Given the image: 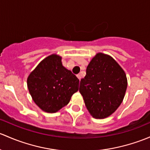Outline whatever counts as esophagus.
Segmentation results:
<instances>
[{
    "label": "esophagus",
    "mask_w": 150,
    "mask_h": 150,
    "mask_svg": "<svg viewBox=\"0 0 150 150\" xmlns=\"http://www.w3.org/2000/svg\"><path fill=\"white\" fill-rule=\"evenodd\" d=\"M77 77H78V79H79L80 80H81V74H78V75H77Z\"/></svg>",
    "instance_id": "34e87169"
}]
</instances>
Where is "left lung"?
Listing matches in <instances>:
<instances>
[{
    "label": "left lung",
    "instance_id": "obj_1",
    "mask_svg": "<svg viewBox=\"0 0 150 150\" xmlns=\"http://www.w3.org/2000/svg\"><path fill=\"white\" fill-rule=\"evenodd\" d=\"M127 88L126 74L111 57L98 53L89 63L79 91L90 113L104 119L119 108Z\"/></svg>",
    "mask_w": 150,
    "mask_h": 150
}]
</instances>
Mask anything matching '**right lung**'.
<instances>
[{"label":"right lung","mask_w":150,"mask_h":150,"mask_svg":"<svg viewBox=\"0 0 150 150\" xmlns=\"http://www.w3.org/2000/svg\"><path fill=\"white\" fill-rule=\"evenodd\" d=\"M27 86L33 100L48 113H55L68 104L78 91L79 79L62 66L61 57L50 55L29 75Z\"/></svg>","instance_id":"right-lung-1"}]
</instances>
